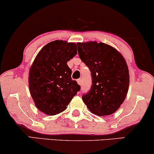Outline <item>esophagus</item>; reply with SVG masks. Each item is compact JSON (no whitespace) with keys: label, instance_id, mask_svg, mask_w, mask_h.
I'll return each instance as SVG.
<instances>
[{"label":"esophagus","instance_id":"obj_1","mask_svg":"<svg viewBox=\"0 0 154 154\" xmlns=\"http://www.w3.org/2000/svg\"><path fill=\"white\" fill-rule=\"evenodd\" d=\"M77 83H78V84H79V85H81V83H82V82H81V79H78V80H77Z\"/></svg>","mask_w":154,"mask_h":154}]
</instances>
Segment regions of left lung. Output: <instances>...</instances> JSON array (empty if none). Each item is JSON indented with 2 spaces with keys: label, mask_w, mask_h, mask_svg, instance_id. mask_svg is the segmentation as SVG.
<instances>
[{
  "label": "left lung",
  "mask_w": 154,
  "mask_h": 154,
  "mask_svg": "<svg viewBox=\"0 0 154 154\" xmlns=\"http://www.w3.org/2000/svg\"><path fill=\"white\" fill-rule=\"evenodd\" d=\"M81 60L89 67L92 84L83 101L90 112L111 115L123 104L130 83L129 70L123 55L108 44L96 41L78 43Z\"/></svg>",
  "instance_id": "1"
}]
</instances>
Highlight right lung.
Masks as SVG:
<instances>
[{"label":"right lung","mask_w":154,"mask_h":154,"mask_svg":"<svg viewBox=\"0 0 154 154\" xmlns=\"http://www.w3.org/2000/svg\"><path fill=\"white\" fill-rule=\"evenodd\" d=\"M77 45L54 41L45 45L29 69V91L37 109L45 114L62 113L80 90L71 79L67 62L77 54Z\"/></svg>","instance_id":"right-lung-1"}]
</instances>
